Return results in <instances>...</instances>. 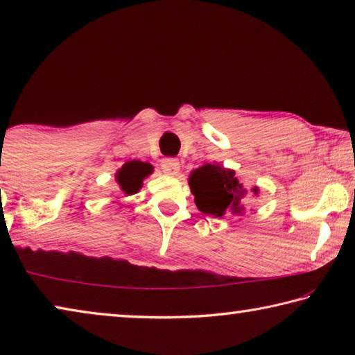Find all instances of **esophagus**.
<instances>
[{"instance_id":"esophagus-1","label":"esophagus","mask_w":355,"mask_h":355,"mask_svg":"<svg viewBox=\"0 0 355 355\" xmlns=\"http://www.w3.org/2000/svg\"><path fill=\"white\" fill-rule=\"evenodd\" d=\"M162 171L168 174V176H176V174L181 171V166H179V162L174 159H165L162 162Z\"/></svg>"}]
</instances>
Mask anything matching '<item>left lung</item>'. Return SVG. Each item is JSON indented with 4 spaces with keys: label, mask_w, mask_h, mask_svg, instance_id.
I'll use <instances>...</instances> for the list:
<instances>
[{
    "label": "left lung",
    "mask_w": 355,
    "mask_h": 355,
    "mask_svg": "<svg viewBox=\"0 0 355 355\" xmlns=\"http://www.w3.org/2000/svg\"><path fill=\"white\" fill-rule=\"evenodd\" d=\"M190 192L195 195V205L205 214L243 216L244 196L248 189L234 176V170L220 166L219 163H206L196 168L189 176ZM250 193L259 196V187L254 185Z\"/></svg>",
    "instance_id": "obj_1"
}]
</instances>
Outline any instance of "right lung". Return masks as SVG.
I'll use <instances>...</instances> for the list:
<instances>
[{
    "mask_svg": "<svg viewBox=\"0 0 355 355\" xmlns=\"http://www.w3.org/2000/svg\"><path fill=\"white\" fill-rule=\"evenodd\" d=\"M152 173V168L144 162L132 160L122 165L116 173V182L122 192L130 196L138 193L143 187V181Z\"/></svg>",
    "mask_w": 355,
    "mask_h": 355,
    "instance_id": "obj_1",
    "label": "right lung"
}]
</instances>
